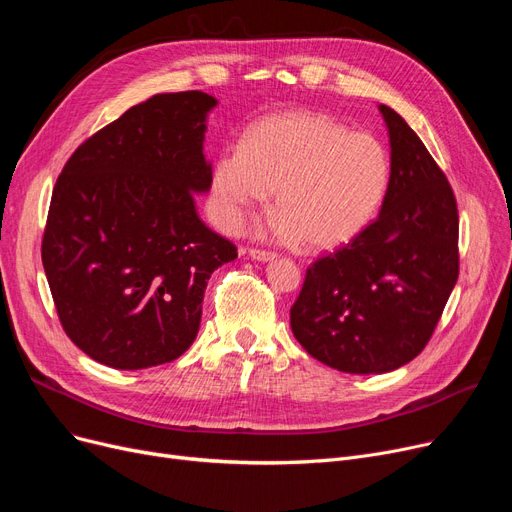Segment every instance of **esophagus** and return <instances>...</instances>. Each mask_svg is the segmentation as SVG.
<instances>
[{"label":"esophagus","instance_id":"obj_1","mask_svg":"<svg viewBox=\"0 0 512 512\" xmlns=\"http://www.w3.org/2000/svg\"><path fill=\"white\" fill-rule=\"evenodd\" d=\"M248 254H250V258H252V260H258V262H271V260H275V258H277V254H273V252H264V250H250Z\"/></svg>","mask_w":512,"mask_h":512}]
</instances>
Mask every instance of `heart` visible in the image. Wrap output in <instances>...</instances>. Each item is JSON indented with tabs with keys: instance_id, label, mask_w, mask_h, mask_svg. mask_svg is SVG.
I'll list each match as a JSON object with an SVG mask.
<instances>
[{
	"instance_id": "1",
	"label": "heart",
	"mask_w": 512,
	"mask_h": 512,
	"mask_svg": "<svg viewBox=\"0 0 512 512\" xmlns=\"http://www.w3.org/2000/svg\"><path fill=\"white\" fill-rule=\"evenodd\" d=\"M389 183L383 143L350 133L327 114L281 112L254 123L212 168L214 216L227 231L246 225L275 193L281 243L327 252L356 239L377 214Z\"/></svg>"
}]
</instances>
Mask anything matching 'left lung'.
<instances>
[{"instance_id": "left-lung-1", "label": "left lung", "mask_w": 512, "mask_h": 512, "mask_svg": "<svg viewBox=\"0 0 512 512\" xmlns=\"http://www.w3.org/2000/svg\"><path fill=\"white\" fill-rule=\"evenodd\" d=\"M389 183L381 212L306 271L291 331L331 369L381 375L415 358L458 279V212L446 175L389 106Z\"/></svg>"}]
</instances>
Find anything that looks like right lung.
I'll list each match as a JSON object with an SVG mask.
<instances>
[{
	"label": "right lung",
	"mask_w": 512,
	"mask_h": 512,
	"mask_svg": "<svg viewBox=\"0 0 512 512\" xmlns=\"http://www.w3.org/2000/svg\"><path fill=\"white\" fill-rule=\"evenodd\" d=\"M204 91L129 108L70 156L56 181L41 260L66 335L89 358L137 371L196 339L210 275L237 258L198 216L212 187Z\"/></svg>",
	"instance_id": "add662e5"
}]
</instances>
